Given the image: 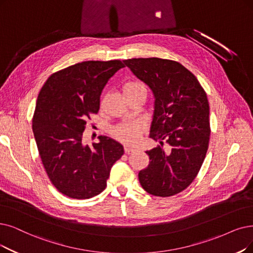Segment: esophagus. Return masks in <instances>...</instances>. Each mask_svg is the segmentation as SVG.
I'll return each mask as SVG.
<instances>
[{
  "label": "esophagus",
  "instance_id": "34e87169",
  "mask_svg": "<svg viewBox=\"0 0 253 253\" xmlns=\"http://www.w3.org/2000/svg\"><path fill=\"white\" fill-rule=\"evenodd\" d=\"M133 151H135V148H133L132 146H129V145H125V153H126V155L132 154Z\"/></svg>",
  "mask_w": 253,
  "mask_h": 253
}]
</instances>
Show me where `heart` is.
Wrapping results in <instances>:
<instances>
[{"label": "heart", "mask_w": 253, "mask_h": 253, "mask_svg": "<svg viewBox=\"0 0 253 253\" xmlns=\"http://www.w3.org/2000/svg\"><path fill=\"white\" fill-rule=\"evenodd\" d=\"M139 89H145L144 86L138 81H127L123 86L124 93H129ZM144 125L141 121H132V123H125L117 126L113 129V134L116 138L121 139L128 143H135L140 139L141 134L143 133Z\"/></svg>", "instance_id": "b5f03b06"}]
</instances>
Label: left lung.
Wrapping results in <instances>:
<instances>
[{
	"mask_svg": "<svg viewBox=\"0 0 253 253\" xmlns=\"http://www.w3.org/2000/svg\"><path fill=\"white\" fill-rule=\"evenodd\" d=\"M124 62L156 97L150 138L160 145L146 151L150 162L139 172V181L151 195H175L195 179L209 148L207 93L197 78L177 61L133 58ZM164 142L168 150L164 149Z\"/></svg>",
	"mask_w": 253,
	"mask_h": 253,
	"instance_id": "obj_1",
	"label": "left lung"
}]
</instances>
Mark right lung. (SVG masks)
Masks as SVG:
<instances>
[{"label": "right lung", "instance_id": "add662e5", "mask_svg": "<svg viewBox=\"0 0 253 253\" xmlns=\"http://www.w3.org/2000/svg\"><path fill=\"white\" fill-rule=\"evenodd\" d=\"M125 67L120 60L85 61L48 77L38 94L32 128L45 172L55 188L75 199L105 190L111 167L124 155L116 141L100 136L92 146L83 142L87 119L99 110L108 80Z\"/></svg>", "mask_w": 253, "mask_h": 253}]
</instances>
